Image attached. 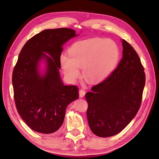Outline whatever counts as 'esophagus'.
Masks as SVG:
<instances>
[{
	"instance_id": "esophagus-1",
	"label": "esophagus",
	"mask_w": 159,
	"mask_h": 159,
	"mask_svg": "<svg viewBox=\"0 0 159 159\" xmlns=\"http://www.w3.org/2000/svg\"><path fill=\"white\" fill-rule=\"evenodd\" d=\"M79 94H80V98H84L85 94V91L84 89H80L79 91Z\"/></svg>"
}]
</instances>
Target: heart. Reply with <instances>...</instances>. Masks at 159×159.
Here are the masks:
<instances>
[{
  "label": "heart",
  "instance_id": "obj_1",
  "mask_svg": "<svg viewBox=\"0 0 159 159\" xmlns=\"http://www.w3.org/2000/svg\"><path fill=\"white\" fill-rule=\"evenodd\" d=\"M69 57L62 55L60 64L64 74L71 80L80 75L79 68L84 69V75L91 82H98L109 76L116 68L119 50L109 39L94 38L76 42L68 51Z\"/></svg>",
  "mask_w": 159,
  "mask_h": 159
}]
</instances>
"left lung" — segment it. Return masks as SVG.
<instances>
[{
    "instance_id": "obj_1",
    "label": "left lung",
    "mask_w": 159,
    "mask_h": 159,
    "mask_svg": "<svg viewBox=\"0 0 159 159\" xmlns=\"http://www.w3.org/2000/svg\"><path fill=\"white\" fill-rule=\"evenodd\" d=\"M123 57L112 74L85 94L89 126L95 135L111 137L121 132L140 108L145 74L141 60L122 40Z\"/></svg>"
}]
</instances>
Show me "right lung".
<instances>
[{
	"instance_id": "1",
	"label": "right lung",
	"mask_w": 159,
	"mask_h": 159,
	"mask_svg": "<svg viewBox=\"0 0 159 159\" xmlns=\"http://www.w3.org/2000/svg\"><path fill=\"white\" fill-rule=\"evenodd\" d=\"M76 36L70 28L44 30L28 40L18 56L12 72L14 102L33 131L56 132L63 124L67 106L79 97L78 88L64 85L59 72L62 46ZM42 60L46 61L44 74L39 70Z\"/></svg>"
}]
</instances>
